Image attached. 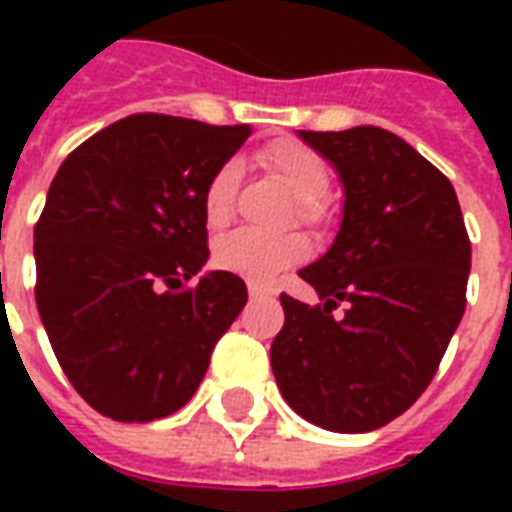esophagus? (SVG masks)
Masks as SVG:
<instances>
[{
  "label": "esophagus",
  "instance_id": "1",
  "mask_svg": "<svg viewBox=\"0 0 512 512\" xmlns=\"http://www.w3.org/2000/svg\"><path fill=\"white\" fill-rule=\"evenodd\" d=\"M263 296H271V293L260 285H249V299H263Z\"/></svg>",
  "mask_w": 512,
  "mask_h": 512
}]
</instances>
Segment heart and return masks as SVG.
<instances>
[{
	"label": "heart",
	"instance_id": "obj_1",
	"mask_svg": "<svg viewBox=\"0 0 512 512\" xmlns=\"http://www.w3.org/2000/svg\"><path fill=\"white\" fill-rule=\"evenodd\" d=\"M260 167L299 202V216L304 222L318 219V202L329 194L332 178L323 158L301 142H274L257 153ZM238 167L227 161L216 169L202 191V213L211 227H222L233 213ZM307 257V241L296 233L263 235L255 230H233L213 244V263L244 277L252 285H268L285 268L296 266Z\"/></svg>",
	"mask_w": 512,
	"mask_h": 512
}]
</instances>
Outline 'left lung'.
Returning a JSON list of instances; mask_svg holds the SVG:
<instances>
[{"label":"left lung","instance_id":"8db88e82","mask_svg":"<svg viewBox=\"0 0 512 512\" xmlns=\"http://www.w3.org/2000/svg\"><path fill=\"white\" fill-rule=\"evenodd\" d=\"M299 136L337 172L343 216L332 246L299 271L323 304L279 296L271 370L299 417L367 433L436 376L466 310L472 246L452 183L400 136L376 126Z\"/></svg>","mask_w":512,"mask_h":512}]
</instances>
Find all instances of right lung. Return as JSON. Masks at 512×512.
<instances>
[{"label":"right lung","instance_id":"obj_1","mask_svg":"<svg viewBox=\"0 0 512 512\" xmlns=\"http://www.w3.org/2000/svg\"><path fill=\"white\" fill-rule=\"evenodd\" d=\"M249 134L131 115L76 147L51 180L35 227V299L57 362L98 414H175L244 310V279L199 271L208 263L202 191ZM197 273L194 289L160 290Z\"/></svg>","mask_w":512,"mask_h":512}]
</instances>
